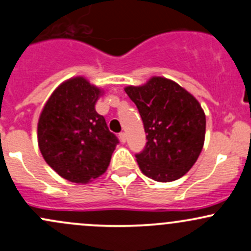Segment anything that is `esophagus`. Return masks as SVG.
I'll use <instances>...</instances> for the list:
<instances>
[{
    "mask_svg": "<svg viewBox=\"0 0 251 251\" xmlns=\"http://www.w3.org/2000/svg\"><path fill=\"white\" fill-rule=\"evenodd\" d=\"M119 139H120L121 143H125V142H126V133H124V132L119 133Z\"/></svg>",
    "mask_w": 251,
    "mask_h": 251,
    "instance_id": "obj_1",
    "label": "esophagus"
}]
</instances>
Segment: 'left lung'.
Returning <instances> with one entry per match:
<instances>
[{
	"instance_id": "obj_1",
	"label": "left lung",
	"mask_w": 251,
	"mask_h": 251,
	"mask_svg": "<svg viewBox=\"0 0 251 251\" xmlns=\"http://www.w3.org/2000/svg\"><path fill=\"white\" fill-rule=\"evenodd\" d=\"M125 92L138 108L147 133L136 154L142 173L160 183L181 178L195 165L204 144L205 114L201 104L176 81L152 77Z\"/></svg>"
}]
</instances>
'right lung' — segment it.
<instances>
[{
  "label": "right lung",
  "instance_id": "right-lung-1",
  "mask_svg": "<svg viewBox=\"0 0 251 251\" xmlns=\"http://www.w3.org/2000/svg\"><path fill=\"white\" fill-rule=\"evenodd\" d=\"M103 91L85 78L57 86L38 120L37 138L46 162L62 178L86 184L102 176L119 143L95 109Z\"/></svg>",
  "mask_w": 251,
  "mask_h": 251
}]
</instances>
